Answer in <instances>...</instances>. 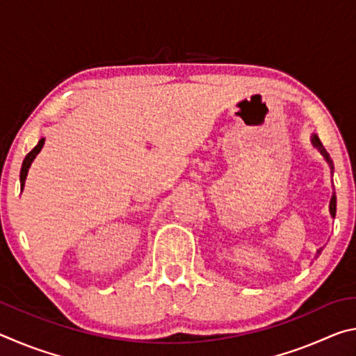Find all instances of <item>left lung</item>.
I'll return each mask as SVG.
<instances>
[{
	"label": "left lung",
	"instance_id": "obj_1",
	"mask_svg": "<svg viewBox=\"0 0 356 356\" xmlns=\"http://www.w3.org/2000/svg\"><path fill=\"white\" fill-rule=\"evenodd\" d=\"M311 143H312V146H314V147L318 150V152L322 154L325 161H327L328 166H330L331 174H333V170H334L333 161H331L330 155H328V152H327V149L323 147V144H322L321 140H318V136H317V135H312V136H311ZM330 213H331V216H333V218H334V216H336V193H333V196H331V201H330ZM317 254H321V250L317 251Z\"/></svg>",
	"mask_w": 356,
	"mask_h": 356
}]
</instances>
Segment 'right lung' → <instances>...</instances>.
Masks as SVG:
<instances>
[{"mask_svg":"<svg viewBox=\"0 0 356 356\" xmlns=\"http://www.w3.org/2000/svg\"><path fill=\"white\" fill-rule=\"evenodd\" d=\"M44 143H45V138H40L39 143H38V146H35V147L31 150V152H29V154L25 156V160H23L22 171H20V185H22V190H23V186H25V180H26V176H28L29 166H31V163L34 161L35 155H38V154L40 152L42 147H44Z\"/></svg>","mask_w":356,"mask_h":356,"instance_id":"1","label":"right lung"}]
</instances>
